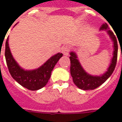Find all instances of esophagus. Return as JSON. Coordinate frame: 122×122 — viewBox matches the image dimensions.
<instances>
[{"mask_svg": "<svg viewBox=\"0 0 122 122\" xmlns=\"http://www.w3.org/2000/svg\"><path fill=\"white\" fill-rule=\"evenodd\" d=\"M69 51H70V47L68 46H65L62 48V53L64 55H69Z\"/></svg>", "mask_w": 122, "mask_h": 122, "instance_id": "esophagus-1", "label": "esophagus"}]
</instances>
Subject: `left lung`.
<instances>
[{
  "mask_svg": "<svg viewBox=\"0 0 122 122\" xmlns=\"http://www.w3.org/2000/svg\"><path fill=\"white\" fill-rule=\"evenodd\" d=\"M108 26L107 23L103 24L100 28V30H107V33L110 36L113 42V56L111 61L108 69L105 73L100 76H94L87 74L79 62L76 54L73 51L70 53L71 60V74L74 83L78 87L82 90H92L103 84L113 72L117 61L118 43L115 36L112 31L108 30Z\"/></svg>",
  "mask_w": 122,
  "mask_h": 122,
  "instance_id": "left-lung-1",
  "label": "left lung"
}]
</instances>
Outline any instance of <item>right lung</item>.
Masks as SVG:
<instances>
[{"label":"right lung","instance_id":"obj_1","mask_svg":"<svg viewBox=\"0 0 122 122\" xmlns=\"http://www.w3.org/2000/svg\"><path fill=\"white\" fill-rule=\"evenodd\" d=\"M8 40L7 38L5 42V56L9 71L12 78L29 90H38L44 87L50 78L51 71L63 54L58 53L53 55L37 69L26 71L22 69L13 58L9 46Z\"/></svg>","mask_w":122,"mask_h":122}]
</instances>
